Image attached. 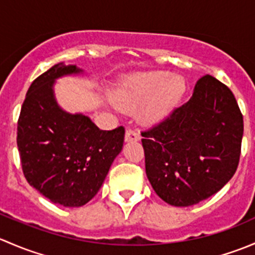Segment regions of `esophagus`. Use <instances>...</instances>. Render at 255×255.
Masks as SVG:
<instances>
[{"mask_svg":"<svg viewBox=\"0 0 255 255\" xmlns=\"http://www.w3.org/2000/svg\"><path fill=\"white\" fill-rule=\"evenodd\" d=\"M139 139H140V135L137 130L130 129V128H128V129L126 130V134H125L126 142H138Z\"/></svg>","mask_w":255,"mask_h":255,"instance_id":"1","label":"esophagus"}]
</instances>
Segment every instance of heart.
Wrapping results in <instances>:
<instances>
[{"mask_svg":"<svg viewBox=\"0 0 255 255\" xmlns=\"http://www.w3.org/2000/svg\"><path fill=\"white\" fill-rule=\"evenodd\" d=\"M184 81L165 71L134 74L113 92L116 106L123 112L138 109V121L145 126L160 122L170 113L184 91Z\"/></svg>","mask_w":255,"mask_h":255,"instance_id":"obj_1","label":"heart"}]
</instances>
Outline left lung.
<instances>
[{
    "mask_svg": "<svg viewBox=\"0 0 255 255\" xmlns=\"http://www.w3.org/2000/svg\"><path fill=\"white\" fill-rule=\"evenodd\" d=\"M142 137L145 173L156 195L171 206H192L235 175L243 116L232 91L205 75L186 104Z\"/></svg>",
    "mask_w": 255,
    "mask_h": 255,
    "instance_id": "1",
    "label": "left lung"
}]
</instances>
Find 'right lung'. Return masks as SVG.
Returning a JSON list of instances; mask_svg holds the SVG:
<instances>
[{
	"mask_svg": "<svg viewBox=\"0 0 255 255\" xmlns=\"http://www.w3.org/2000/svg\"><path fill=\"white\" fill-rule=\"evenodd\" d=\"M60 63L28 89L17 127L23 174L30 186L54 204L80 207L104 184L125 140V128L101 130L87 116L69 113L54 95L56 79L82 74Z\"/></svg>",
	"mask_w": 255,
	"mask_h": 255,
	"instance_id": "add662e5",
	"label": "right lung"
}]
</instances>
